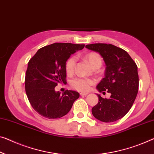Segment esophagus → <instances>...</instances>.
I'll list each match as a JSON object with an SVG mask.
<instances>
[{"mask_svg":"<svg viewBox=\"0 0 154 154\" xmlns=\"http://www.w3.org/2000/svg\"><path fill=\"white\" fill-rule=\"evenodd\" d=\"M88 93H80V95L81 96H86V95H88Z\"/></svg>","mask_w":154,"mask_h":154,"instance_id":"34e87169","label":"esophagus"}]
</instances>
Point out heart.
<instances>
[{
    "label": "heart",
    "instance_id": "heart-1",
    "mask_svg": "<svg viewBox=\"0 0 154 154\" xmlns=\"http://www.w3.org/2000/svg\"><path fill=\"white\" fill-rule=\"evenodd\" d=\"M86 60L88 61L90 66H93L95 64L101 63L102 64V59L96 53H89L86 57ZM76 63V57H71L66 61V70L68 73H71L74 70V66ZM95 84V80L92 79L84 77H76L73 79L70 82L71 86L73 88L81 92L88 91L90 89L91 85Z\"/></svg>",
    "mask_w": 154,
    "mask_h": 154
}]
</instances>
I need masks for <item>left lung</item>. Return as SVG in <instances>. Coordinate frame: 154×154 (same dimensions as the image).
<instances>
[{"instance_id": "1", "label": "left lung", "mask_w": 154, "mask_h": 154, "mask_svg": "<svg viewBox=\"0 0 154 154\" xmlns=\"http://www.w3.org/2000/svg\"><path fill=\"white\" fill-rule=\"evenodd\" d=\"M86 48L99 53L106 64L105 76L97 84L99 92L111 93L109 99L97 94L99 102L92 108L98 120L112 122L120 120L131 109L139 86L137 67L130 55L122 48L107 43H93Z\"/></svg>"}]
</instances>
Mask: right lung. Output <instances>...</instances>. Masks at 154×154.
<instances>
[{"instance_id":"right-lung-1","label":"right lung","mask_w":154,"mask_h":154,"mask_svg":"<svg viewBox=\"0 0 154 154\" xmlns=\"http://www.w3.org/2000/svg\"><path fill=\"white\" fill-rule=\"evenodd\" d=\"M84 48V44L55 43L40 48L28 62L25 86L27 98L38 114L49 119H57L70 111L79 97L74 91L62 95L54 88L66 84V62L71 54Z\"/></svg>"}]
</instances>
